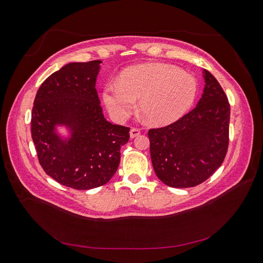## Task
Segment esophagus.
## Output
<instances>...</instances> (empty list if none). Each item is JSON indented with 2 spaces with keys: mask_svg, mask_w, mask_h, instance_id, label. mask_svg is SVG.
Listing matches in <instances>:
<instances>
[{
  "mask_svg": "<svg viewBox=\"0 0 263 263\" xmlns=\"http://www.w3.org/2000/svg\"><path fill=\"white\" fill-rule=\"evenodd\" d=\"M139 135H140V130L138 128H132L130 132H129V137L130 138L137 137V136H139Z\"/></svg>",
  "mask_w": 263,
  "mask_h": 263,
  "instance_id": "obj_1",
  "label": "esophagus"
}]
</instances>
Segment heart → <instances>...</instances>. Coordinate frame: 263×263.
Instances as JSON below:
<instances>
[{"label": "heart", "instance_id": "1", "mask_svg": "<svg viewBox=\"0 0 263 263\" xmlns=\"http://www.w3.org/2000/svg\"><path fill=\"white\" fill-rule=\"evenodd\" d=\"M197 95V81L176 66L160 62L142 63L123 71L119 80L103 86L102 99L109 115L124 122L139 108L155 126L177 122L192 107Z\"/></svg>", "mask_w": 263, "mask_h": 263}]
</instances>
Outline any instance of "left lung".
Returning <instances> with one entry per match:
<instances>
[{
    "label": "left lung",
    "mask_w": 263,
    "mask_h": 263,
    "mask_svg": "<svg viewBox=\"0 0 263 263\" xmlns=\"http://www.w3.org/2000/svg\"><path fill=\"white\" fill-rule=\"evenodd\" d=\"M203 94L195 108L162 128L150 129V157L157 177L171 187L201 184L224 161L230 106L218 81L203 69Z\"/></svg>",
    "instance_id": "8db88e82"
}]
</instances>
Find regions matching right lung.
<instances>
[{"mask_svg": "<svg viewBox=\"0 0 263 263\" xmlns=\"http://www.w3.org/2000/svg\"><path fill=\"white\" fill-rule=\"evenodd\" d=\"M101 60L70 62L37 91L31 137L49 177L76 190L107 183L115 174L129 128L106 121L95 82Z\"/></svg>", "mask_w": 263, "mask_h": 263, "instance_id": "add662e5", "label": "right lung"}]
</instances>
